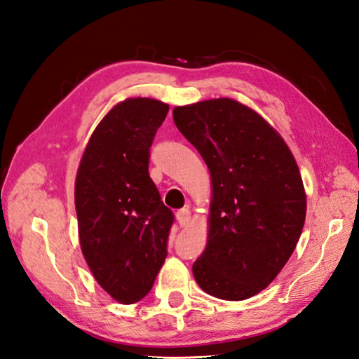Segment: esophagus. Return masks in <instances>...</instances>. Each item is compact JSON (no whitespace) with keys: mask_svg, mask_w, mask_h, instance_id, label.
<instances>
[{"mask_svg":"<svg viewBox=\"0 0 359 359\" xmlns=\"http://www.w3.org/2000/svg\"><path fill=\"white\" fill-rule=\"evenodd\" d=\"M175 218H177V223H179L180 227H185L191 221V213H190V210H188V208H182V210L175 213Z\"/></svg>","mask_w":359,"mask_h":359,"instance_id":"obj_1","label":"esophagus"}]
</instances>
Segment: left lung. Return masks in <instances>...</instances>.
Here are the masks:
<instances>
[{
  "instance_id": "obj_1",
  "label": "left lung",
  "mask_w": 359,
  "mask_h": 359,
  "mask_svg": "<svg viewBox=\"0 0 359 359\" xmlns=\"http://www.w3.org/2000/svg\"><path fill=\"white\" fill-rule=\"evenodd\" d=\"M172 117L212 179L207 246L193 276L227 302L257 295L287 264L304 226L295 157L262 116L233 99L175 107Z\"/></svg>"
}]
</instances>
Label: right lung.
<instances>
[{
    "mask_svg": "<svg viewBox=\"0 0 359 359\" xmlns=\"http://www.w3.org/2000/svg\"><path fill=\"white\" fill-rule=\"evenodd\" d=\"M169 111L147 97L114 105L90 135L75 179L78 236L95 281L122 304L151 292L174 215L149 175V149Z\"/></svg>",
    "mask_w": 359,
    "mask_h": 359,
    "instance_id": "add662e5",
    "label": "right lung"
}]
</instances>
